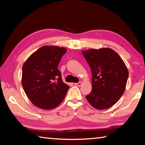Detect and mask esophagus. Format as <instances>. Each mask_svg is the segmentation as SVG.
Returning a JSON list of instances; mask_svg holds the SVG:
<instances>
[{
	"mask_svg": "<svg viewBox=\"0 0 145 145\" xmlns=\"http://www.w3.org/2000/svg\"><path fill=\"white\" fill-rule=\"evenodd\" d=\"M82 82H78V83H75V85L78 86V87H80V86L82 85Z\"/></svg>",
	"mask_w": 145,
	"mask_h": 145,
	"instance_id": "1",
	"label": "esophagus"
}]
</instances>
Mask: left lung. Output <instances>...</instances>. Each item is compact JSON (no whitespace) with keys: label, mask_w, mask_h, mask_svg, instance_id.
Wrapping results in <instances>:
<instances>
[{"label":"left lung","mask_w":145,"mask_h":145,"mask_svg":"<svg viewBox=\"0 0 145 145\" xmlns=\"http://www.w3.org/2000/svg\"><path fill=\"white\" fill-rule=\"evenodd\" d=\"M82 52L92 75V90L85 97L95 108H108L120 100L125 90L128 78L127 66L120 55L110 48Z\"/></svg>","instance_id":"1"}]
</instances>
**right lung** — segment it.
Instances as JSON below:
<instances>
[{"label":"right lung","mask_w":145,"mask_h":145,"mask_svg":"<svg viewBox=\"0 0 145 145\" xmlns=\"http://www.w3.org/2000/svg\"><path fill=\"white\" fill-rule=\"evenodd\" d=\"M67 49L43 46L27 58L22 67V84L31 102L43 110L61 103L69 86L64 84L58 65Z\"/></svg>","instance_id":"right-lung-1"}]
</instances>
